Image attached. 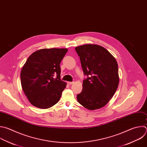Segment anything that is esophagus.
Wrapping results in <instances>:
<instances>
[{"label": "esophagus", "mask_w": 147, "mask_h": 147, "mask_svg": "<svg viewBox=\"0 0 147 147\" xmlns=\"http://www.w3.org/2000/svg\"><path fill=\"white\" fill-rule=\"evenodd\" d=\"M73 83H74V82H67V84H69V85H72V84H73Z\"/></svg>", "instance_id": "34e87169"}]
</instances>
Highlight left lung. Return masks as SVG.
<instances>
[{"instance_id":"1","label":"left lung","mask_w":147,"mask_h":147,"mask_svg":"<svg viewBox=\"0 0 147 147\" xmlns=\"http://www.w3.org/2000/svg\"><path fill=\"white\" fill-rule=\"evenodd\" d=\"M81 66L87 78L77 94L78 103L90 110L106 105L119 85L118 66L115 58L104 47L96 44L76 47Z\"/></svg>"}]
</instances>
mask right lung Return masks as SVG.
<instances>
[{
    "mask_svg": "<svg viewBox=\"0 0 147 147\" xmlns=\"http://www.w3.org/2000/svg\"><path fill=\"white\" fill-rule=\"evenodd\" d=\"M67 50L44 48L34 52L28 58L21 71V82L24 92L33 106L46 109L60 100L66 86V83L61 80L60 63Z\"/></svg>",
    "mask_w": 147,
    "mask_h": 147,
    "instance_id": "obj_1",
    "label": "right lung"
}]
</instances>
